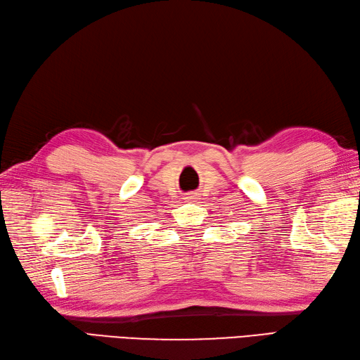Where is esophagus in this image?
I'll return each instance as SVG.
<instances>
[{"mask_svg": "<svg viewBox=\"0 0 360 360\" xmlns=\"http://www.w3.org/2000/svg\"><path fill=\"white\" fill-rule=\"evenodd\" d=\"M195 199H198V194H195V193H189V194L185 195V200L186 202H194Z\"/></svg>", "mask_w": 360, "mask_h": 360, "instance_id": "obj_1", "label": "esophagus"}]
</instances>
